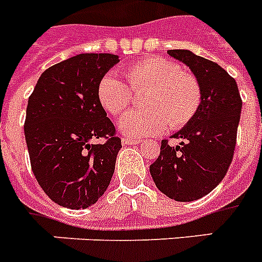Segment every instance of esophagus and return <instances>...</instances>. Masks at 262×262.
<instances>
[{
  "label": "esophagus",
  "mask_w": 262,
  "mask_h": 262,
  "mask_svg": "<svg viewBox=\"0 0 262 262\" xmlns=\"http://www.w3.org/2000/svg\"><path fill=\"white\" fill-rule=\"evenodd\" d=\"M141 140L138 138H129V137H122V144L124 145H136V144H140Z\"/></svg>",
  "instance_id": "1"
}]
</instances>
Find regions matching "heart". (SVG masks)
Instances as JSON below:
<instances>
[{"label":"heart","mask_w":262,"mask_h":262,"mask_svg":"<svg viewBox=\"0 0 262 262\" xmlns=\"http://www.w3.org/2000/svg\"><path fill=\"white\" fill-rule=\"evenodd\" d=\"M126 79L130 88L114 74L102 76L98 98L112 116H120L133 102V93L146 91L142 97L146 109L130 110L118 121L121 132L130 137L157 135L167 125L171 129L186 126L202 103L196 76L164 57H149L129 66Z\"/></svg>","instance_id":"b5f03b06"}]
</instances>
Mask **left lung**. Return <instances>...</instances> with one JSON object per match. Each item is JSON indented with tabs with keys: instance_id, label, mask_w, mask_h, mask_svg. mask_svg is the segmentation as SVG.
<instances>
[{
	"instance_id": "1",
	"label": "left lung",
	"mask_w": 262,
	"mask_h": 262,
	"mask_svg": "<svg viewBox=\"0 0 262 262\" xmlns=\"http://www.w3.org/2000/svg\"><path fill=\"white\" fill-rule=\"evenodd\" d=\"M168 55L190 67L202 87V103L192 120L172 137L180 145L161 141L160 156L149 167L161 192L178 202H192L215 188L234 155L242 101L237 82L214 61L188 50Z\"/></svg>"
}]
</instances>
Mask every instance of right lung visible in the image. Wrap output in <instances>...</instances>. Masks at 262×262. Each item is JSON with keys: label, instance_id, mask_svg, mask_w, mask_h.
Returning a JSON list of instances; mask_svg holds the SVG:
<instances>
[{"label": "right lung", "instance_id": "obj_1", "mask_svg": "<svg viewBox=\"0 0 262 262\" xmlns=\"http://www.w3.org/2000/svg\"><path fill=\"white\" fill-rule=\"evenodd\" d=\"M118 61L112 54L70 57L42 72L28 99L24 133L32 171L59 206L87 208L109 187L122 145L98 84ZM97 138L105 144L93 143Z\"/></svg>", "mask_w": 262, "mask_h": 262}]
</instances>
